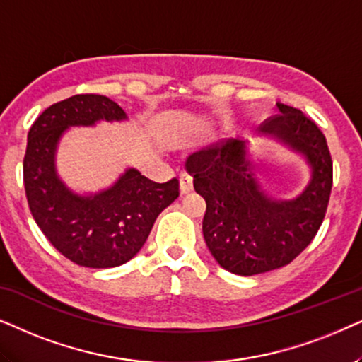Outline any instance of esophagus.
Here are the masks:
<instances>
[{
    "instance_id": "esophagus-1",
    "label": "esophagus",
    "mask_w": 362,
    "mask_h": 362,
    "mask_svg": "<svg viewBox=\"0 0 362 362\" xmlns=\"http://www.w3.org/2000/svg\"><path fill=\"white\" fill-rule=\"evenodd\" d=\"M178 182H180V192H182V194H190V192L194 190V178H192L189 173H180V178H178Z\"/></svg>"
}]
</instances>
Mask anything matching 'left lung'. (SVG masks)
<instances>
[{"label": "left lung", "instance_id": "left-lung-1", "mask_svg": "<svg viewBox=\"0 0 362 362\" xmlns=\"http://www.w3.org/2000/svg\"><path fill=\"white\" fill-rule=\"evenodd\" d=\"M278 112L258 125L255 137H272L298 153L308 182L291 199H276L257 175V163L243 137L220 139L185 160L194 187L206 202L204 238L226 272L253 276L293 262L315 238L332 187L326 139L301 110L276 103Z\"/></svg>", "mask_w": 362, "mask_h": 362}]
</instances>
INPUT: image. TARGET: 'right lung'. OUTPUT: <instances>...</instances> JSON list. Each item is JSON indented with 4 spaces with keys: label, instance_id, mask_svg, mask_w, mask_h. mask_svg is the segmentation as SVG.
I'll return each mask as SVG.
<instances>
[{
    "label": "right lung",
    "instance_id": "1",
    "mask_svg": "<svg viewBox=\"0 0 362 362\" xmlns=\"http://www.w3.org/2000/svg\"><path fill=\"white\" fill-rule=\"evenodd\" d=\"M127 120L112 99L79 94L47 107L28 134L23 172L33 218L52 247L79 267L127 263L144 247L157 216L178 197L177 178L157 184L134 167H125L98 192H77L59 175L57 147L69 129Z\"/></svg>",
    "mask_w": 362,
    "mask_h": 362
}]
</instances>
